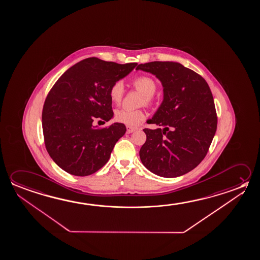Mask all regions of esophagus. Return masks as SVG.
I'll use <instances>...</instances> for the list:
<instances>
[{"instance_id":"obj_1","label":"esophagus","mask_w":260,"mask_h":260,"mask_svg":"<svg viewBox=\"0 0 260 260\" xmlns=\"http://www.w3.org/2000/svg\"><path fill=\"white\" fill-rule=\"evenodd\" d=\"M126 128H127V132L128 133H132V132L137 131V128H133V127H129V126H127Z\"/></svg>"}]
</instances>
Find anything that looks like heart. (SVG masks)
I'll list each match as a JSON object with an SVG mask.
<instances>
[{"instance_id": "heart-1", "label": "heart", "mask_w": 260, "mask_h": 260, "mask_svg": "<svg viewBox=\"0 0 260 260\" xmlns=\"http://www.w3.org/2000/svg\"><path fill=\"white\" fill-rule=\"evenodd\" d=\"M132 85L135 89L143 94L142 103L149 105L152 102L157 85L153 79L149 76L137 77L132 81ZM124 86L122 81H117L111 86L109 89V96L111 102L115 105H119L123 98ZM144 111L141 110H128L119 109L115 112V119L119 123L125 124L129 127H136L144 120Z\"/></svg>"}]
</instances>
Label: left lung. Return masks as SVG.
Masks as SVG:
<instances>
[{"instance_id": "8db88e82", "label": "left lung", "mask_w": 260, "mask_h": 260, "mask_svg": "<svg viewBox=\"0 0 260 260\" xmlns=\"http://www.w3.org/2000/svg\"><path fill=\"white\" fill-rule=\"evenodd\" d=\"M136 70L154 74L164 91L161 105L148 120L160 128L143 129L141 162L164 178L186 174L204 159L217 131L211 90L204 78L178 62L151 61Z\"/></svg>"}]
</instances>
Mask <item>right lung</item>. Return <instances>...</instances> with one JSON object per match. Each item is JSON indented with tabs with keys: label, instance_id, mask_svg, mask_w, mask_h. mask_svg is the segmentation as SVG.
Wrapping results in <instances>:
<instances>
[{
	"label": "right lung",
	"instance_id": "right-lung-1",
	"mask_svg": "<svg viewBox=\"0 0 260 260\" xmlns=\"http://www.w3.org/2000/svg\"><path fill=\"white\" fill-rule=\"evenodd\" d=\"M137 64L92 57L73 65L56 81L45 100L42 119L45 147L60 169L83 177L93 174L110 159L126 127L116 122L98 128L94 120L105 123L113 117L109 89Z\"/></svg>",
	"mask_w": 260,
	"mask_h": 260
}]
</instances>
